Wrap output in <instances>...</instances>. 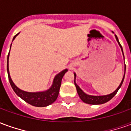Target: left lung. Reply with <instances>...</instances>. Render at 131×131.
<instances>
[{"label": "left lung", "mask_w": 131, "mask_h": 131, "mask_svg": "<svg viewBox=\"0 0 131 131\" xmlns=\"http://www.w3.org/2000/svg\"><path fill=\"white\" fill-rule=\"evenodd\" d=\"M115 38L116 39V41L118 42V45L120 46V48L121 49V51H122V53H123V56H124V52H123V48H122V46H121V44L119 43L118 41V39L116 35H115ZM125 73H126V64H125V69H124V77L123 79L121 80V82L120 83V85H118V87L115 91H114L113 93H112L109 94V95H88L86 94L85 93H84L83 91L80 88V87L79 85H77V83H76V78H77V74L76 73H74V84H75V86L77 88V93L79 94V96L81 98V100H82L83 102H85L86 104H104L105 102H107L110 101L111 99L115 95L116 93L118 92V89L121 88V85L122 83L124 82V77H125Z\"/></svg>", "instance_id": "1"}]
</instances>
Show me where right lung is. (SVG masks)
Instances as JSON below:
<instances>
[{
    "instance_id": "obj_1",
    "label": "right lung",
    "mask_w": 131,
    "mask_h": 131,
    "mask_svg": "<svg viewBox=\"0 0 131 131\" xmlns=\"http://www.w3.org/2000/svg\"><path fill=\"white\" fill-rule=\"evenodd\" d=\"M19 34V33H18L17 34H16L14 36L13 41L15 40L16 36ZM11 46H12V44H11ZM11 46H10V48H11ZM9 56H10V52L7 55V71L10 85H11V87L13 88V91H15V93L26 102L31 104L33 106H35V107H47L50 104H52L57 100V97H58L62 79L64 74L68 71V69H66L60 72L59 74H57L54 77L53 81H52V84L50 86V88L48 90L45 91H40V92H27V91H22L21 89H19L14 83L10 77V71H9Z\"/></svg>"
}]
</instances>
